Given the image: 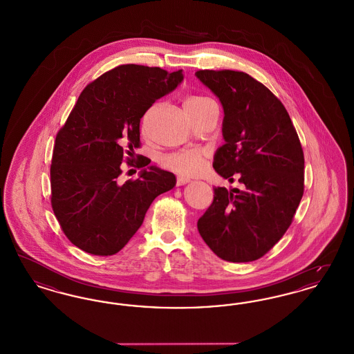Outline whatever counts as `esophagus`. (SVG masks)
Returning a JSON list of instances; mask_svg holds the SVG:
<instances>
[{"label":"esophagus","mask_w":354,"mask_h":354,"mask_svg":"<svg viewBox=\"0 0 354 354\" xmlns=\"http://www.w3.org/2000/svg\"><path fill=\"white\" fill-rule=\"evenodd\" d=\"M187 183H189V179L188 178H185V176H178L176 178V185H185Z\"/></svg>","instance_id":"1"}]
</instances>
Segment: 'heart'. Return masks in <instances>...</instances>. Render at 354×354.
Wrapping results in <instances>:
<instances>
[{
	"label": "heart",
	"mask_w": 354,
	"mask_h": 354,
	"mask_svg": "<svg viewBox=\"0 0 354 354\" xmlns=\"http://www.w3.org/2000/svg\"><path fill=\"white\" fill-rule=\"evenodd\" d=\"M212 100L205 95H189L185 101L187 113H195L212 103ZM205 162V151L203 149H187L171 152L162 159V166L172 172L194 176L202 171Z\"/></svg>",
	"instance_id": "b5f03b06"
}]
</instances>
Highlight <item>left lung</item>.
<instances>
[{"label": "left lung", "mask_w": 354, "mask_h": 354, "mask_svg": "<svg viewBox=\"0 0 354 354\" xmlns=\"http://www.w3.org/2000/svg\"><path fill=\"white\" fill-rule=\"evenodd\" d=\"M224 109L225 143L214 169L243 189L214 188V202L198 220L212 252L231 263L263 257L292 224L304 194V152L284 104L268 87L235 70L195 74Z\"/></svg>", "instance_id": "1"}]
</instances>
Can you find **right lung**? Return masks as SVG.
Returning <instances> with one entry per match:
<instances>
[{
    "mask_svg": "<svg viewBox=\"0 0 354 354\" xmlns=\"http://www.w3.org/2000/svg\"><path fill=\"white\" fill-rule=\"evenodd\" d=\"M183 81L182 70L120 65L81 93L55 136L50 166L51 208L64 234L84 252H119L142 225L156 196L175 185V175L151 166L138 179L119 180L122 162L140 147V118L152 103Z\"/></svg>",
    "mask_w": 354,
    "mask_h": 354,
    "instance_id": "obj_1",
    "label": "right lung"
}]
</instances>
